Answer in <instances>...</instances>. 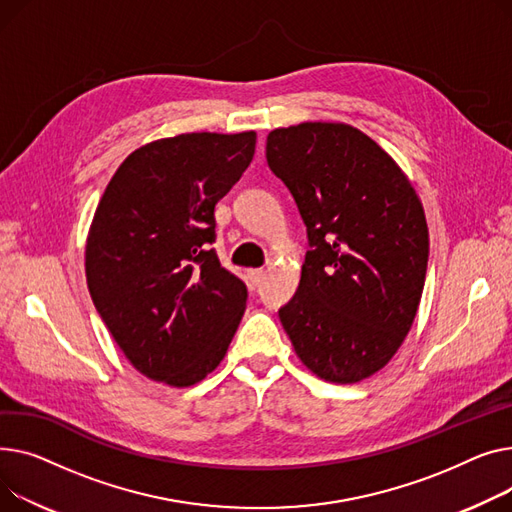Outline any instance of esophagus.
Here are the masks:
<instances>
[{
    "label": "esophagus",
    "mask_w": 512,
    "mask_h": 512,
    "mask_svg": "<svg viewBox=\"0 0 512 512\" xmlns=\"http://www.w3.org/2000/svg\"><path fill=\"white\" fill-rule=\"evenodd\" d=\"M264 275H266V270H262V268H254V270H250V273H248L250 285H252V287H258V285L264 281Z\"/></svg>",
    "instance_id": "esophagus-1"
}]
</instances>
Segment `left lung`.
<instances>
[{"mask_svg":"<svg viewBox=\"0 0 512 512\" xmlns=\"http://www.w3.org/2000/svg\"><path fill=\"white\" fill-rule=\"evenodd\" d=\"M266 161L308 231L302 279L279 310L316 376L353 384L384 368L415 320L428 225L407 175L364 132L306 122L266 138Z\"/></svg>","mask_w":512,"mask_h":512,"instance_id":"8db88e82","label":"left lung"}]
</instances>
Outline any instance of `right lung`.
Returning <instances> with one entry per match:
<instances>
[{
    "label": "right lung",
    "instance_id": "add662e5",
    "mask_svg": "<svg viewBox=\"0 0 512 512\" xmlns=\"http://www.w3.org/2000/svg\"><path fill=\"white\" fill-rule=\"evenodd\" d=\"M256 132H194L140 146L119 165L86 239V283L111 337L150 380L213 372L248 289L221 266L215 204L252 163Z\"/></svg>",
    "mask_w": 512,
    "mask_h": 512
}]
</instances>
